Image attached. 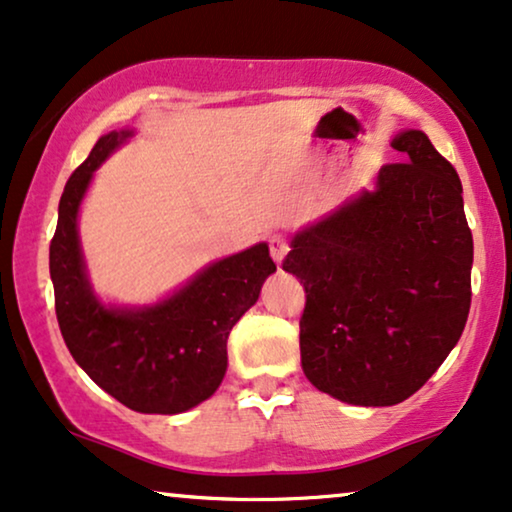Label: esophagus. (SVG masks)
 I'll use <instances>...</instances> for the list:
<instances>
[{
	"label": "esophagus",
	"instance_id": "esophagus-1",
	"mask_svg": "<svg viewBox=\"0 0 512 512\" xmlns=\"http://www.w3.org/2000/svg\"><path fill=\"white\" fill-rule=\"evenodd\" d=\"M288 250H290V243H288V238H285L283 234L269 236V252H271V257H274L276 264L283 262V257L288 255Z\"/></svg>",
	"mask_w": 512,
	"mask_h": 512
}]
</instances>
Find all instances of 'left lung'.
Listing matches in <instances>:
<instances>
[{
  "label": "left lung",
  "mask_w": 512,
  "mask_h": 512,
  "mask_svg": "<svg viewBox=\"0 0 512 512\" xmlns=\"http://www.w3.org/2000/svg\"><path fill=\"white\" fill-rule=\"evenodd\" d=\"M403 161L295 236L283 269L304 283L306 379L351 405H398L459 342L470 311L473 234L461 180L421 131L393 140Z\"/></svg>",
  "instance_id": "1"
}]
</instances>
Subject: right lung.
I'll use <instances>...</instances> for the list:
<instances>
[{
  "mask_svg": "<svg viewBox=\"0 0 512 512\" xmlns=\"http://www.w3.org/2000/svg\"><path fill=\"white\" fill-rule=\"evenodd\" d=\"M128 135H102L60 196L49 248L56 316L72 358L112 398L142 414H177L203 403L222 384L231 327L257 302L276 264L267 245H252L215 262L152 309H105L88 288L77 213L93 170Z\"/></svg>",
  "mask_w": 512,
  "mask_h": 512,
  "instance_id": "1",
  "label": "right lung"
}]
</instances>
